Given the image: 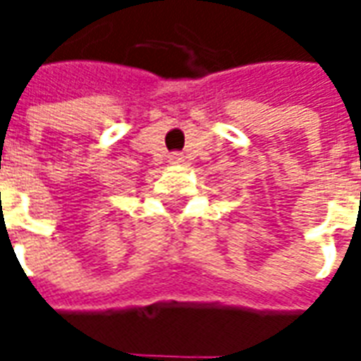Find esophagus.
<instances>
[{
	"instance_id": "1",
	"label": "esophagus",
	"mask_w": 361,
	"mask_h": 361,
	"mask_svg": "<svg viewBox=\"0 0 361 361\" xmlns=\"http://www.w3.org/2000/svg\"><path fill=\"white\" fill-rule=\"evenodd\" d=\"M170 162H172V164H180V162H183V157L176 152V154H172V157H170Z\"/></svg>"
}]
</instances>
